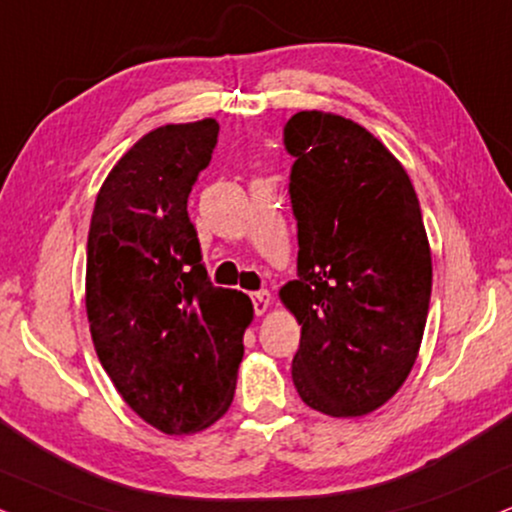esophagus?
<instances>
[{
    "label": "esophagus",
    "mask_w": 512,
    "mask_h": 512,
    "mask_svg": "<svg viewBox=\"0 0 512 512\" xmlns=\"http://www.w3.org/2000/svg\"><path fill=\"white\" fill-rule=\"evenodd\" d=\"M251 301H254L256 315H263L270 308V301H273V296H270L268 289H261V292L251 294Z\"/></svg>",
    "instance_id": "1"
}]
</instances>
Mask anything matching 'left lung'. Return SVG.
Segmentation results:
<instances>
[{"label": "left lung", "instance_id": "obj_1", "mask_svg": "<svg viewBox=\"0 0 512 512\" xmlns=\"http://www.w3.org/2000/svg\"><path fill=\"white\" fill-rule=\"evenodd\" d=\"M299 277L280 301L301 325L292 380L330 418L384 406L413 370L432 251L406 168L363 125L299 111L285 125Z\"/></svg>", "mask_w": 512, "mask_h": 512}]
</instances>
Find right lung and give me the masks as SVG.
I'll use <instances>...</instances> for the list:
<instances>
[{
    "mask_svg": "<svg viewBox=\"0 0 512 512\" xmlns=\"http://www.w3.org/2000/svg\"><path fill=\"white\" fill-rule=\"evenodd\" d=\"M216 142V118L147 132L106 175L87 235L99 363L144 422L178 437L227 413L254 318L249 296L211 285L187 216Z\"/></svg>",
    "mask_w": 512,
    "mask_h": 512,
    "instance_id": "add662e5",
    "label": "right lung"
}]
</instances>
